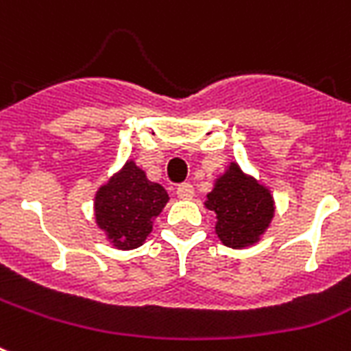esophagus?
Listing matches in <instances>:
<instances>
[{
	"label": "esophagus",
	"instance_id": "1",
	"mask_svg": "<svg viewBox=\"0 0 351 351\" xmlns=\"http://www.w3.org/2000/svg\"><path fill=\"white\" fill-rule=\"evenodd\" d=\"M176 195H178V199L182 200L193 199V195H195L193 186H191V184H187V182H184V184H180V186L176 187Z\"/></svg>",
	"mask_w": 351,
	"mask_h": 351
}]
</instances>
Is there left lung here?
<instances>
[{
  "instance_id": "obj_1",
  "label": "left lung",
  "mask_w": 351,
  "mask_h": 351,
  "mask_svg": "<svg viewBox=\"0 0 351 351\" xmlns=\"http://www.w3.org/2000/svg\"><path fill=\"white\" fill-rule=\"evenodd\" d=\"M204 206L215 213V234L230 248L256 245L271 226L276 210L271 189L243 173L235 162L215 180Z\"/></svg>"
}]
</instances>
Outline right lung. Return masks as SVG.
Listing matches in <instances>:
<instances>
[{"label": "right lung", "mask_w": 351, "mask_h": 351, "mask_svg": "<svg viewBox=\"0 0 351 351\" xmlns=\"http://www.w3.org/2000/svg\"><path fill=\"white\" fill-rule=\"evenodd\" d=\"M169 195L145 171L128 160L110 180L99 187L93 200L95 223L117 250H132L145 243L152 221L162 213Z\"/></svg>", "instance_id": "add662e5"}]
</instances>
